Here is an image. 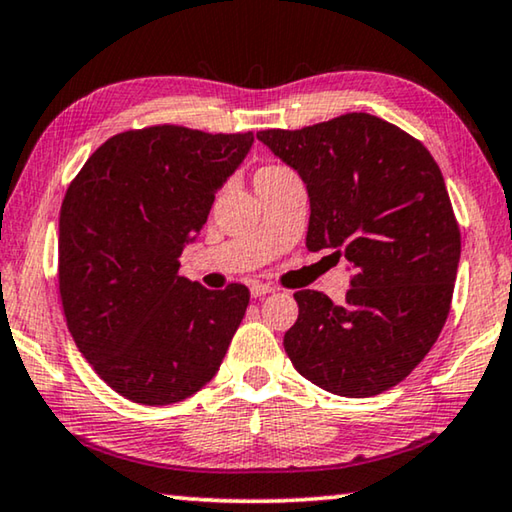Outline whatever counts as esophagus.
I'll list each match as a JSON object with an SVG mask.
<instances>
[{
  "instance_id": "obj_1",
  "label": "esophagus",
  "mask_w": 512,
  "mask_h": 512,
  "mask_svg": "<svg viewBox=\"0 0 512 512\" xmlns=\"http://www.w3.org/2000/svg\"><path fill=\"white\" fill-rule=\"evenodd\" d=\"M249 291H251V298H263V295L272 293L274 288L270 284H261V281H256V284H251Z\"/></svg>"
}]
</instances>
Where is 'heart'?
Returning a JSON list of instances; mask_svg holds the SVG:
<instances>
[{
  "mask_svg": "<svg viewBox=\"0 0 512 512\" xmlns=\"http://www.w3.org/2000/svg\"><path fill=\"white\" fill-rule=\"evenodd\" d=\"M286 173H291V170H286V168H281V166H263V168L256 173V180H263V177L286 175Z\"/></svg>",
  "mask_w": 512,
  "mask_h": 512,
  "instance_id": "1",
  "label": "heart"
}]
</instances>
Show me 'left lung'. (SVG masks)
Returning <instances> with one entry per match:
<instances>
[{"label":"left lung","instance_id":"1","mask_svg":"<svg viewBox=\"0 0 512 512\" xmlns=\"http://www.w3.org/2000/svg\"><path fill=\"white\" fill-rule=\"evenodd\" d=\"M256 138L307 184V249H332L353 270L342 305L293 295L288 358L335 395L390 390L434 346L453 300L462 240L439 166L420 140L367 113Z\"/></svg>","mask_w":512,"mask_h":512}]
</instances>
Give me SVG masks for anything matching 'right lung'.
<instances>
[{
	"label": "right lung",
	"mask_w": 512,
	"mask_h": 512,
	"mask_svg": "<svg viewBox=\"0 0 512 512\" xmlns=\"http://www.w3.org/2000/svg\"><path fill=\"white\" fill-rule=\"evenodd\" d=\"M254 133L124 131L96 150L59 212V295L78 351L136 404L182 402L212 381L249 288L207 291L180 274L214 194Z\"/></svg>",
	"instance_id": "add662e5"
}]
</instances>
